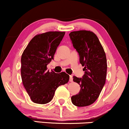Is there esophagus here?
Segmentation results:
<instances>
[{
  "label": "esophagus",
  "mask_w": 129,
  "mask_h": 129,
  "mask_svg": "<svg viewBox=\"0 0 129 129\" xmlns=\"http://www.w3.org/2000/svg\"><path fill=\"white\" fill-rule=\"evenodd\" d=\"M73 80V78H72V76H69V82H72Z\"/></svg>",
  "instance_id": "obj_1"
}]
</instances>
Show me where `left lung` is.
Segmentation results:
<instances>
[{"label":"left lung","mask_w":129,"mask_h":129,"mask_svg":"<svg viewBox=\"0 0 129 129\" xmlns=\"http://www.w3.org/2000/svg\"><path fill=\"white\" fill-rule=\"evenodd\" d=\"M69 35L85 71L82 78L73 77L74 82L80 85V90L71 97V101L77 107L88 106L96 101L105 85L106 55L98 37L92 31L79 30L72 31Z\"/></svg>","instance_id":"1"}]
</instances>
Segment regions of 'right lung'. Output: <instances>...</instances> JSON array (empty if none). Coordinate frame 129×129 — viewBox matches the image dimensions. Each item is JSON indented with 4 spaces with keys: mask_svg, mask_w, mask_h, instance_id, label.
Returning a JSON list of instances; mask_svg holds the SVG:
<instances>
[{
    "mask_svg": "<svg viewBox=\"0 0 129 129\" xmlns=\"http://www.w3.org/2000/svg\"><path fill=\"white\" fill-rule=\"evenodd\" d=\"M65 34L64 31H48L31 40L21 57V78L23 85L34 103H49L59 86L67 83L69 76L49 72L47 65Z\"/></svg>",
    "mask_w": 129,
    "mask_h": 129,
    "instance_id": "add662e5",
    "label": "right lung"
}]
</instances>
